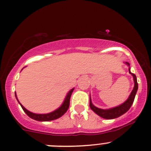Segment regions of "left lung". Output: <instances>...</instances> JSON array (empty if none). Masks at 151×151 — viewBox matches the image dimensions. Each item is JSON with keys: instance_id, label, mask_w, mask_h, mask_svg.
Listing matches in <instances>:
<instances>
[{"instance_id": "obj_1", "label": "left lung", "mask_w": 151, "mask_h": 151, "mask_svg": "<svg viewBox=\"0 0 151 151\" xmlns=\"http://www.w3.org/2000/svg\"><path fill=\"white\" fill-rule=\"evenodd\" d=\"M127 65L128 66H129V63L126 62ZM129 72L134 77V87L132 90V93H131L129 97L128 98V99L122 104L119 105V106L115 107V108H110V109H107V110H103V109H100L99 108H96V106L92 104L91 100L90 97V108L94 112H96L97 115H99L100 117L104 118V119H115L119 116L122 115L123 114H124L125 112H127L129 110L132 104H133L134 99H135L136 93H137V90H138V83H137V79L136 75L133 73L130 72V68L129 69Z\"/></svg>"}]
</instances>
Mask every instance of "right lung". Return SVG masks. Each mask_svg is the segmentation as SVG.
<instances>
[{
	"instance_id": "add662e5",
	"label": "right lung",
	"mask_w": 151,
	"mask_h": 151,
	"mask_svg": "<svg viewBox=\"0 0 151 151\" xmlns=\"http://www.w3.org/2000/svg\"><path fill=\"white\" fill-rule=\"evenodd\" d=\"M73 91H74V88H72V89H71L70 91H69V93H68V95H67L66 98H65L64 102H63V103L62 104V105L59 108H58L57 110H54L53 112H50V113H48V114H36V113H33V112H29V110H27L19 102V101L17 100V96H16V93H15L16 99H17L18 102H19V104H20L22 108L23 109L24 111L25 112V113H26L29 117L32 118V119H35V120L43 122V121L53 120V119H58V118L60 117L61 116L64 115L65 112H67V110H68L69 106H70V97H71V95H72V93L73 92Z\"/></svg>"
}]
</instances>
